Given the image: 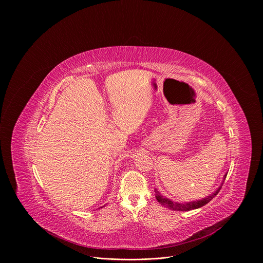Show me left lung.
I'll return each mask as SVG.
<instances>
[{
  "label": "left lung",
  "mask_w": 263,
  "mask_h": 263,
  "mask_svg": "<svg viewBox=\"0 0 263 263\" xmlns=\"http://www.w3.org/2000/svg\"><path fill=\"white\" fill-rule=\"evenodd\" d=\"M227 176V175H226ZM226 176H224V178H226ZM221 186L218 187V190L215 191V193H213L212 195H210L209 197L205 198V199H202V200H199V201H195V202H190V203H176V202H173L171 201L170 199H166L164 197H162L158 192L157 190H155V195H156V199L157 201L163 205L164 207L166 208H170V209H173V210H176V211H190V210H193V209H197V208H200L204 205H206L207 203H209L217 194L218 192L220 191Z\"/></svg>",
  "instance_id": "8db88e82"
}]
</instances>
